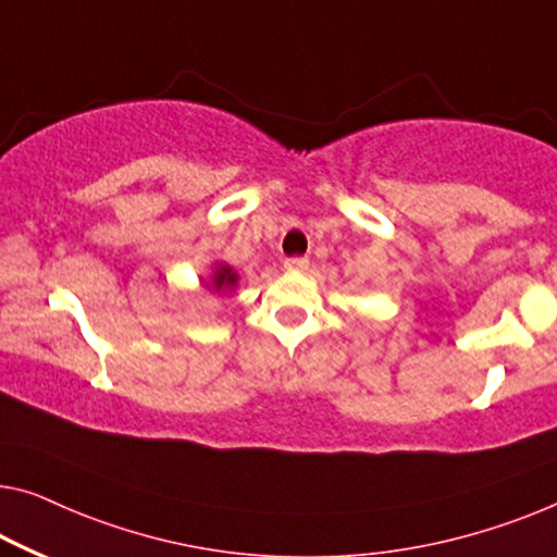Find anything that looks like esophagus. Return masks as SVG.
<instances>
[{
  "label": "esophagus",
  "mask_w": 557,
  "mask_h": 557,
  "mask_svg": "<svg viewBox=\"0 0 557 557\" xmlns=\"http://www.w3.org/2000/svg\"><path fill=\"white\" fill-rule=\"evenodd\" d=\"M307 268H310V260H307V257H287L285 260L287 272H305Z\"/></svg>",
  "instance_id": "1"
}]
</instances>
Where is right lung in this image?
<instances>
[{"label":"right lung","instance_id":"1","mask_svg":"<svg viewBox=\"0 0 557 557\" xmlns=\"http://www.w3.org/2000/svg\"><path fill=\"white\" fill-rule=\"evenodd\" d=\"M199 282H202V287L210 289V293L220 295V297H227L230 293H235L239 275L230 268L227 262H214L210 275L202 277Z\"/></svg>","mask_w":557,"mask_h":557}]
</instances>
